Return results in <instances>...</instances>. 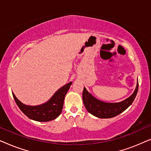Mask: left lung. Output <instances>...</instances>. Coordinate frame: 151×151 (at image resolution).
Wrapping results in <instances>:
<instances>
[{
	"instance_id": "left-lung-1",
	"label": "left lung",
	"mask_w": 151,
	"mask_h": 151,
	"mask_svg": "<svg viewBox=\"0 0 151 151\" xmlns=\"http://www.w3.org/2000/svg\"><path fill=\"white\" fill-rule=\"evenodd\" d=\"M138 82L135 91L129 98L120 102L107 103L97 100L84 88L82 99L86 110L99 118H111L124 111L135 100L138 91Z\"/></svg>"
}]
</instances>
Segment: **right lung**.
Wrapping results in <instances>:
<instances>
[{
  "label": "right lung",
  "mask_w": 151,
  "mask_h": 151,
  "mask_svg": "<svg viewBox=\"0 0 151 151\" xmlns=\"http://www.w3.org/2000/svg\"><path fill=\"white\" fill-rule=\"evenodd\" d=\"M72 82H69L55 93L48 102L38 106H27L22 104L12 93L14 100L22 111L29 118L38 122H49L53 120L60 115L63 108L64 99L69 91Z\"/></svg>",
  "instance_id": "right-lung-1"
}]
</instances>
